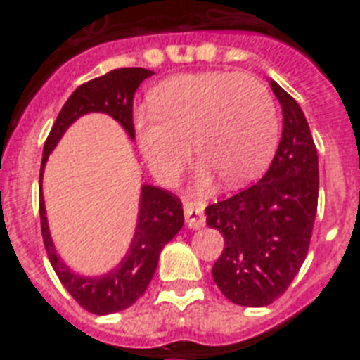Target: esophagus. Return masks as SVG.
<instances>
[{
  "label": "esophagus",
  "instance_id": "34e87169",
  "mask_svg": "<svg viewBox=\"0 0 360 360\" xmlns=\"http://www.w3.org/2000/svg\"><path fill=\"white\" fill-rule=\"evenodd\" d=\"M185 220L186 226L192 230H198L205 224V214H203V203L202 202H185Z\"/></svg>",
  "mask_w": 360,
  "mask_h": 360
}]
</instances>
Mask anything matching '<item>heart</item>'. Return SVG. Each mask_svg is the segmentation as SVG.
I'll return each instance as SVG.
<instances>
[{"label":"heart","instance_id":"obj_1","mask_svg":"<svg viewBox=\"0 0 360 360\" xmlns=\"http://www.w3.org/2000/svg\"><path fill=\"white\" fill-rule=\"evenodd\" d=\"M151 110L134 115V130L149 168L174 181L191 157L202 162L198 185L219 174L226 185H243L267 168L278 143L280 120L273 93L248 72L205 70L175 75L149 95Z\"/></svg>","mask_w":360,"mask_h":360}]
</instances>
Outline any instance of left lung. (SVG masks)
Returning a JSON list of instances; mask_svg holds the SVG:
<instances>
[{"mask_svg": "<svg viewBox=\"0 0 360 360\" xmlns=\"http://www.w3.org/2000/svg\"><path fill=\"white\" fill-rule=\"evenodd\" d=\"M284 115L278 149L256 185L205 209L209 228L224 236L213 278L240 307H267L299 273L318 211V149L295 98L271 80Z\"/></svg>", "mask_w": 360, "mask_h": 360, "instance_id": "1", "label": "left lung"}]
</instances>
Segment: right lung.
Listing matches in <instances>:
<instances>
[{
	"label": "right lung",
	"instance_id": "right-lung-1",
	"mask_svg": "<svg viewBox=\"0 0 360 360\" xmlns=\"http://www.w3.org/2000/svg\"><path fill=\"white\" fill-rule=\"evenodd\" d=\"M155 75L153 70L141 67H127L106 72L104 76L93 78L87 84H82L69 101L63 104L58 120L53 123L42 151L41 162V196H39V213H41V231L48 259L53 271L82 308L87 312L106 316L120 312L134 304L157 271L158 256L166 243L177 236L183 228V203L175 194L153 185L141 186L140 213L136 224L134 237L130 243L129 252L124 254L121 263L103 276H82L70 271L56 252L53 240L50 237L42 198V172L46 166L48 155L58 146L61 136L67 132L70 124L78 117L89 112H103L112 115L124 129L130 140H134V123H132V101L134 93L141 82Z\"/></svg>",
	"mask_w": 360,
	"mask_h": 360
}]
</instances>
